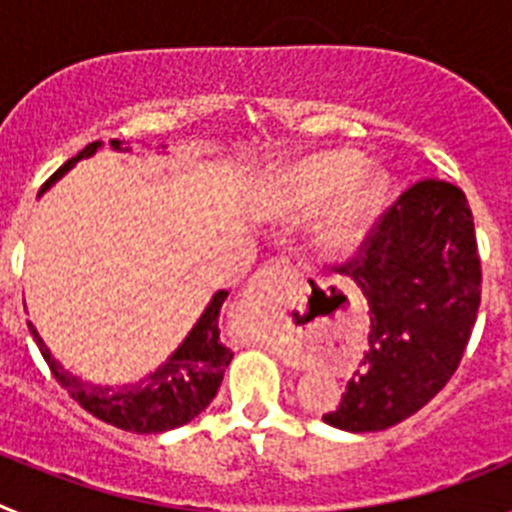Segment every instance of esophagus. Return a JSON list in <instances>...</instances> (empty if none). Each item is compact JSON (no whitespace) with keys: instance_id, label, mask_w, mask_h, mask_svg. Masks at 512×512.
I'll return each instance as SVG.
<instances>
[{"instance_id":"1","label":"esophagus","mask_w":512,"mask_h":512,"mask_svg":"<svg viewBox=\"0 0 512 512\" xmlns=\"http://www.w3.org/2000/svg\"><path fill=\"white\" fill-rule=\"evenodd\" d=\"M289 271H292V264H289L287 259L266 261V264L256 271V277L251 279V284H248V297H251V300H264L271 292V284L277 282L279 277H284V274H289Z\"/></svg>"}]
</instances>
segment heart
<instances>
[{"mask_svg": "<svg viewBox=\"0 0 512 512\" xmlns=\"http://www.w3.org/2000/svg\"><path fill=\"white\" fill-rule=\"evenodd\" d=\"M359 169L361 158L354 156V153H325V156L310 158L307 164L297 169L295 179H292V202L297 207L318 205V202H323L330 194H336L338 189L354 179ZM382 200V179H377V176L356 179L341 192V197L333 202L325 220L320 223V246L330 253L351 251L359 243L366 223L372 220Z\"/></svg>", "mask_w": 512, "mask_h": 512, "instance_id": "obj_1", "label": "heart"}]
</instances>
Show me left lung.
<instances>
[{"instance_id": "left-lung-1", "label": "left lung", "mask_w": 512, "mask_h": 512, "mask_svg": "<svg viewBox=\"0 0 512 512\" xmlns=\"http://www.w3.org/2000/svg\"><path fill=\"white\" fill-rule=\"evenodd\" d=\"M336 271L369 302V348L341 405L323 420L341 431H384L446 387L477 323L482 261L467 194L420 179Z\"/></svg>"}]
</instances>
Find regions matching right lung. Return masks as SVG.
<instances>
[{
    "mask_svg": "<svg viewBox=\"0 0 512 512\" xmlns=\"http://www.w3.org/2000/svg\"><path fill=\"white\" fill-rule=\"evenodd\" d=\"M102 146L99 140L81 148L74 158H69L56 174L43 184V189L51 187L56 179H61L76 161L92 156ZM112 148H120V140H112ZM228 292H217L202 318L192 328L187 341L176 348L171 359L156 372L148 374L135 384H122V387H99V384L81 382L79 377L69 374L51 356L43 338L33 323H27L38 343L45 364L51 366L53 377L69 392L81 408L92 413L94 418L115 425L120 431L130 433H164L171 428L189 423L202 413L212 402V397L220 390L223 374L228 369L233 351L220 341V307H223Z\"/></svg>",
    "mask_w": 512,
    "mask_h": 512,
    "instance_id": "add662e5",
    "label": "right lung"
}]
</instances>
